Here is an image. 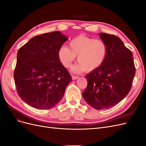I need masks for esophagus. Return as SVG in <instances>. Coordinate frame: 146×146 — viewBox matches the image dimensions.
<instances>
[{
    "instance_id": "obj_1",
    "label": "esophagus",
    "mask_w": 146,
    "mask_h": 146,
    "mask_svg": "<svg viewBox=\"0 0 146 146\" xmlns=\"http://www.w3.org/2000/svg\"><path fill=\"white\" fill-rule=\"evenodd\" d=\"M78 77H78V76H72V80H76V79H77Z\"/></svg>"
}]
</instances>
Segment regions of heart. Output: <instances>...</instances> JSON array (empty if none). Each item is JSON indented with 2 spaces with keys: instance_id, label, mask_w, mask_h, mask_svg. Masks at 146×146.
Instances as JSON below:
<instances>
[{
  "instance_id": "obj_1",
  "label": "heart",
  "mask_w": 146,
  "mask_h": 146,
  "mask_svg": "<svg viewBox=\"0 0 146 146\" xmlns=\"http://www.w3.org/2000/svg\"><path fill=\"white\" fill-rule=\"evenodd\" d=\"M107 55V47L103 41L83 35L73 38L69 42V47L62 46L58 51L60 61L68 68L78 55V63L72 68L75 73L96 70L103 64Z\"/></svg>"
}]
</instances>
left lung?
Masks as SVG:
<instances>
[{"label": "left lung", "mask_w": 146, "mask_h": 146, "mask_svg": "<svg viewBox=\"0 0 146 146\" xmlns=\"http://www.w3.org/2000/svg\"><path fill=\"white\" fill-rule=\"evenodd\" d=\"M107 45V55L99 68L88 74V85L82 96L86 103L97 110L112 107L130 92L135 76L131 52L121 39L113 35L100 33Z\"/></svg>", "instance_id": "8db88e82"}]
</instances>
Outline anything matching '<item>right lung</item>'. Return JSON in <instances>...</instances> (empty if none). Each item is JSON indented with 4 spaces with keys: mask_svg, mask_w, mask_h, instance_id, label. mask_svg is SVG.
I'll list each match as a JSON object with an SVG mask.
<instances>
[{
    "mask_svg": "<svg viewBox=\"0 0 146 146\" xmlns=\"http://www.w3.org/2000/svg\"><path fill=\"white\" fill-rule=\"evenodd\" d=\"M68 38L58 31L36 36L17 52L14 79L17 94L38 109H49L63 99L71 76L58 51Z\"/></svg>",
    "mask_w": 146,
    "mask_h": 146,
    "instance_id": "add662e5",
    "label": "right lung"
}]
</instances>
